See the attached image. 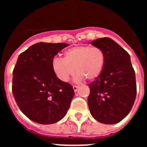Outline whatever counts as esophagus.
<instances>
[{"label": "esophagus", "mask_w": 147, "mask_h": 147, "mask_svg": "<svg viewBox=\"0 0 147 147\" xmlns=\"http://www.w3.org/2000/svg\"><path fill=\"white\" fill-rule=\"evenodd\" d=\"M73 88H74V90L75 92H76L77 91L78 88H79V86H77V85H74V86H73Z\"/></svg>", "instance_id": "1"}]
</instances>
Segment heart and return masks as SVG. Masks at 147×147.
Here are the masks:
<instances>
[{
  "instance_id": "1",
  "label": "heart",
  "mask_w": 147,
  "mask_h": 147,
  "mask_svg": "<svg viewBox=\"0 0 147 147\" xmlns=\"http://www.w3.org/2000/svg\"><path fill=\"white\" fill-rule=\"evenodd\" d=\"M105 62L103 51L98 47L80 45L69 49L65 52L64 58L55 57L51 66L59 80L67 82L77 72L76 80L81 81L86 78L93 80L101 74Z\"/></svg>"
}]
</instances>
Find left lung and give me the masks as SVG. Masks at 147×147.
Masks as SVG:
<instances>
[{
  "label": "left lung",
  "instance_id": "1",
  "mask_svg": "<svg viewBox=\"0 0 147 147\" xmlns=\"http://www.w3.org/2000/svg\"><path fill=\"white\" fill-rule=\"evenodd\" d=\"M90 43L103 51L105 62L99 76L88 85L90 112L101 123L116 124L129 114L136 100V74L130 57L108 37L96 39Z\"/></svg>",
  "mask_w": 147,
  "mask_h": 147
}]
</instances>
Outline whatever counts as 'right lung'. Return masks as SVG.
<instances>
[{"instance_id":"obj_1","label":"right lung","mask_w":147,"mask_h":147,"mask_svg":"<svg viewBox=\"0 0 147 147\" xmlns=\"http://www.w3.org/2000/svg\"><path fill=\"white\" fill-rule=\"evenodd\" d=\"M66 43L38 42L18 57L12 79V93L17 105L30 120L51 124L65 117L74 90L59 80L51 62Z\"/></svg>"}]
</instances>
